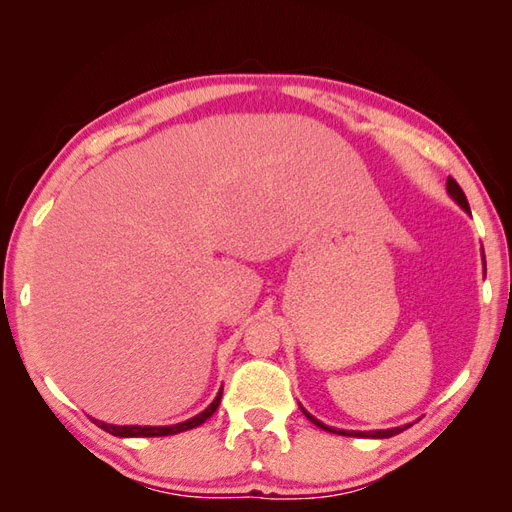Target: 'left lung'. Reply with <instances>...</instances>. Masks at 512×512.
<instances>
[{"mask_svg":"<svg viewBox=\"0 0 512 512\" xmlns=\"http://www.w3.org/2000/svg\"><path fill=\"white\" fill-rule=\"evenodd\" d=\"M447 191H449L451 198H453L455 202H458L466 213H471V209H469V200H466V195H464V191L460 189V184L455 182L453 178H449V180H447ZM482 257H484V248H482ZM484 270H486V257H484ZM301 411L306 413V418H308L312 424H317V427H321L323 431L339 433V436H354V438H391V436H396V433H400V431H405L407 427H411V424H405V427L383 429V431H343V429L336 431L334 427H328V424H323V422H319V420L314 418V416H310V413H308L306 409H303V407H301Z\"/></svg>","mask_w":512,"mask_h":512,"instance_id":"8db88e82","label":"left lung"}]
</instances>
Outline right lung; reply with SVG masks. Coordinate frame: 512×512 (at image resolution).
Instances as JSON below:
<instances>
[{
	"label": "right lung",
	"mask_w": 512,
	"mask_h": 512,
	"mask_svg": "<svg viewBox=\"0 0 512 512\" xmlns=\"http://www.w3.org/2000/svg\"><path fill=\"white\" fill-rule=\"evenodd\" d=\"M220 400H222V389L217 391L215 400L202 413H198V416H193V418L184 420V422H178V424H171V427H136V424H134V427H132V424H123V427H116V424H107V422H101V420H94V422H96V427H101L103 431L112 433V436H118V438H160V436H173V433H180V431H189V429L200 427V424L209 420L213 413H215V409L220 407Z\"/></svg>",
	"instance_id": "1"
}]
</instances>
